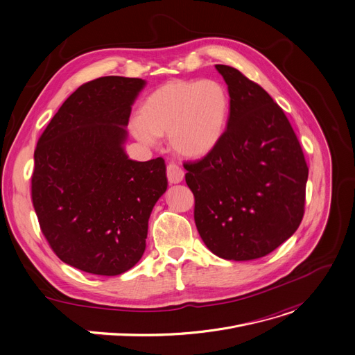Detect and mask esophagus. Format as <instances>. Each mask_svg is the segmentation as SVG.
I'll list each match as a JSON object with an SVG mask.
<instances>
[{"label": "esophagus", "instance_id": "1", "mask_svg": "<svg viewBox=\"0 0 355 355\" xmlns=\"http://www.w3.org/2000/svg\"><path fill=\"white\" fill-rule=\"evenodd\" d=\"M167 178H168L170 184H178L184 178V170L178 164L170 163L167 166Z\"/></svg>", "mask_w": 355, "mask_h": 355}]
</instances>
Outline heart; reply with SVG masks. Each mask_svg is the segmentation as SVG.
<instances>
[{
  "label": "heart",
  "instance_id": "b5f03b06",
  "mask_svg": "<svg viewBox=\"0 0 355 355\" xmlns=\"http://www.w3.org/2000/svg\"><path fill=\"white\" fill-rule=\"evenodd\" d=\"M230 110L228 93L212 79L170 80L151 92L130 121L133 136L154 146L158 136L181 155H207L222 137Z\"/></svg>",
  "mask_w": 355,
  "mask_h": 355
}]
</instances>
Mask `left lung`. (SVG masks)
<instances>
[{
	"label": "left lung",
	"mask_w": 355,
	"mask_h": 355,
	"mask_svg": "<svg viewBox=\"0 0 355 355\" xmlns=\"http://www.w3.org/2000/svg\"><path fill=\"white\" fill-rule=\"evenodd\" d=\"M228 85L230 119L218 144L184 163L194 219L222 259L252 261L292 236L304 215L309 167L282 107L238 69L215 65Z\"/></svg>",
	"instance_id": "obj_1"
}]
</instances>
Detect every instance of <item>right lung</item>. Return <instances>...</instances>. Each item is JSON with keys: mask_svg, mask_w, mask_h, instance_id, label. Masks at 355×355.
<instances>
[{"mask_svg": "<svg viewBox=\"0 0 355 355\" xmlns=\"http://www.w3.org/2000/svg\"><path fill=\"white\" fill-rule=\"evenodd\" d=\"M146 82L103 76L78 87L41 135L32 204L49 246L79 270L116 276L146 249L150 214L167 189L166 163L124 153L132 105Z\"/></svg>", "mask_w": 355, "mask_h": 355, "instance_id": "1", "label": "right lung"}]
</instances>
